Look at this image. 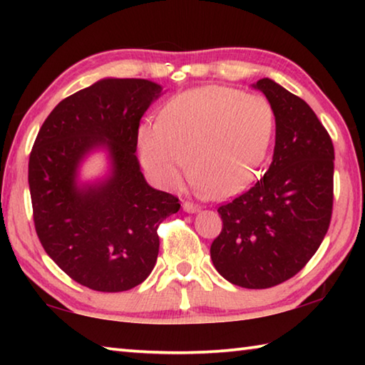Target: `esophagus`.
<instances>
[{
	"label": "esophagus",
	"mask_w": 365,
	"mask_h": 365,
	"mask_svg": "<svg viewBox=\"0 0 365 365\" xmlns=\"http://www.w3.org/2000/svg\"><path fill=\"white\" fill-rule=\"evenodd\" d=\"M183 211L185 212H190V214H195V212H200V206L197 205H193V202H190V201H187V202H183Z\"/></svg>",
	"instance_id": "34e87169"
}]
</instances>
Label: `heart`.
I'll return each instance as SVG.
<instances>
[{
  "label": "heart",
  "instance_id": "b5f03b06",
  "mask_svg": "<svg viewBox=\"0 0 365 365\" xmlns=\"http://www.w3.org/2000/svg\"><path fill=\"white\" fill-rule=\"evenodd\" d=\"M275 132L267 98L230 86L207 85L172 98L159 122H143L137 141L145 169L174 188L191 156L195 188L228 200L255 182Z\"/></svg>",
  "mask_w": 365,
  "mask_h": 365
}]
</instances>
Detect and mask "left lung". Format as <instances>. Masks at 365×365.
Masks as SVG:
<instances>
[{"mask_svg": "<svg viewBox=\"0 0 365 365\" xmlns=\"http://www.w3.org/2000/svg\"><path fill=\"white\" fill-rule=\"evenodd\" d=\"M252 88L274 108V156L255 187L217 209L224 227L211 259L233 285L262 289L292 279L322 243L331 219L335 151L304 100L272 78Z\"/></svg>", "mask_w": 365, "mask_h": 365, "instance_id": "left-lung-1", "label": "left lung"}]
</instances>
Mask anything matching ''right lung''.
I'll return each instance as SVG.
<instances>
[{
    "label": "right lung",
    "instance_id": "add662e5",
    "mask_svg": "<svg viewBox=\"0 0 365 365\" xmlns=\"http://www.w3.org/2000/svg\"><path fill=\"white\" fill-rule=\"evenodd\" d=\"M164 93L145 78H101L61 101L43 122L29 160L35 230L46 255L71 279L96 292H127L148 279L159 252L158 227L180 209L148 185L137 133ZM95 152L107 170L85 181Z\"/></svg>",
    "mask_w": 365,
    "mask_h": 365
}]
</instances>
